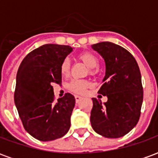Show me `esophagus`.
I'll use <instances>...</instances> for the list:
<instances>
[{
  "label": "esophagus",
  "mask_w": 158,
  "mask_h": 158,
  "mask_svg": "<svg viewBox=\"0 0 158 158\" xmlns=\"http://www.w3.org/2000/svg\"><path fill=\"white\" fill-rule=\"evenodd\" d=\"M81 100H82V97H81V96H75V101H76V102H77V103L79 102H80Z\"/></svg>",
  "instance_id": "1"
}]
</instances>
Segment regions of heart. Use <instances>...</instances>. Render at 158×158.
I'll use <instances>...</instances> for the list:
<instances>
[{
  "label": "heart",
  "mask_w": 158,
  "mask_h": 158,
  "mask_svg": "<svg viewBox=\"0 0 158 158\" xmlns=\"http://www.w3.org/2000/svg\"><path fill=\"white\" fill-rule=\"evenodd\" d=\"M78 58L85 64L89 68V73L90 75H95L97 73L96 68L99 65V59L94 53L89 52H85L80 53L78 56ZM71 64L69 59L65 58L61 63L60 71L62 76H68L70 73ZM89 85V83L86 80H80V79H73L69 83V89L70 91L75 94H82L85 92V89Z\"/></svg>",
  "instance_id": "heart-1"
}]
</instances>
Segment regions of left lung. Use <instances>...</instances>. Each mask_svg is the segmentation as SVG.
Returning <instances> with one entry per match:
<instances>
[{"mask_svg": "<svg viewBox=\"0 0 158 158\" xmlns=\"http://www.w3.org/2000/svg\"><path fill=\"white\" fill-rule=\"evenodd\" d=\"M92 48L102 56L106 74L99 94L107 96L102 103L92 98L90 123L97 134L119 138L137 124L143 102V87L139 66L132 54L112 42H100Z\"/></svg>", "mask_w": 158, "mask_h": 158, "instance_id": "obj_1", "label": "left lung"}]
</instances>
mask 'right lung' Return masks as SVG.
<instances>
[{"label":"right lung","mask_w":158,"mask_h":158,"mask_svg":"<svg viewBox=\"0 0 158 158\" xmlns=\"http://www.w3.org/2000/svg\"><path fill=\"white\" fill-rule=\"evenodd\" d=\"M73 51L69 45L46 44L29 52L17 73L14 102L23 125L34 138L49 141L65 135L75 105L66 93L55 102L52 84H61L62 62Z\"/></svg>","instance_id":"right-lung-1"}]
</instances>
